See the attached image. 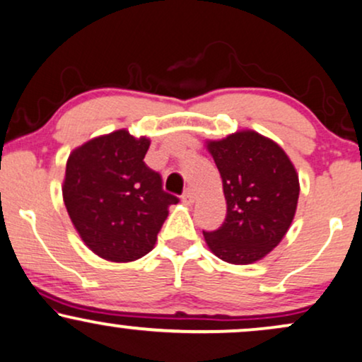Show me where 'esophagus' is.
<instances>
[{
	"label": "esophagus",
	"instance_id": "1",
	"mask_svg": "<svg viewBox=\"0 0 362 362\" xmlns=\"http://www.w3.org/2000/svg\"><path fill=\"white\" fill-rule=\"evenodd\" d=\"M182 200H184V204H187V205L194 204L195 195H194V192H192V189H187V190L184 192V195H182Z\"/></svg>",
	"mask_w": 362,
	"mask_h": 362
}]
</instances>
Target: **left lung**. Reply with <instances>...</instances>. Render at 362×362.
Masks as SVG:
<instances>
[{
	"label": "left lung",
	"instance_id": "8db88e82",
	"mask_svg": "<svg viewBox=\"0 0 362 362\" xmlns=\"http://www.w3.org/2000/svg\"><path fill=\"white\" fill-rule=\"evenodd\" d=\"M222 177L226 221L204 232L209 249L228 264H252L289 230L299 199V177L276 141L242 130L207 144Z\"/></svg>",
	"mask_w": 362,
	"mask_h": 362
}]
</instances>
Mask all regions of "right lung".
Returning a JSON list of instances; mask_svg holds the SVG:
<instances>
[{"label":"right lung","instance_id":"add662e5","mask_svg":"<svg viewBox=\"0 0 362 362\" xmlns=\"http://www.w3.org/2000/svg\"><path fill=\"white\" fill-rule=\"evenodd\" d=\"M145 136L127 130L97 136L70 153L63 200L90 250L112 262H132L153 249L157 234L178 202L158 172L145 165Z\"/></svg>","mask_w":362,"mask_h":362}]
</instances>
